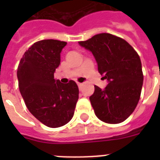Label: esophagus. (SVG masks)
Returning a JSON list of instances; mask_svg holds the SVG:
<instances>
[{"mask_svg":"<svg viewBox=\"0 0 160 160\" xmlns=\"http://www.w3.org/2000/svg\"><path fill=\"white\" fill-rule=\"evenodd\" d=\"M78 88H79V90H81V89H82V83H78Z\"/></svg>","mask_w":160,"mask_h":160,"instance_id":"34e87169","label":"esophagus"}]
</instances>
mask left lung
Returning <instances> with one entry per match:
<instances>
[{"label": "left lung", "instance_id": "left-lung-1", "mask_svg": "<svg viewBox=\"0 0 160 160\" xmlns=\"http://www.w3.org/2000/svg\"><path fill=\"white\" fill-rule=\"evenodd\" d=\"M78 44L93 53L98 70L108 82L104 89L94 86L90 97L96 116L107 123L123 122L140 98L143 75L139 56L128 42L111 33L94 35Z\"/></svg>", "mask_w": 160, "mask_h": 160}]
</instances>
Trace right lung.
I'll list each match as a JSON object with an SVG mask.
<instances>
[{
    "mask_svg": "<svg viewBox=\"0 0 160 160\" xmlns=\"http://www.w3.org/2000/svg\"><path fill=\"white\" fill-rule=\"evenodd\" d=\"M66 42L53 39L35 42L24 53L18 68L20 92L31 114L49 128H59L71 120L78 99L75 82L54 79Z\"/></svg>",
    "mask_w": 160,
    "mask_h": 160,
    "instance_id": "add662e5",
    "label": "right lung"
}]
</instances>
